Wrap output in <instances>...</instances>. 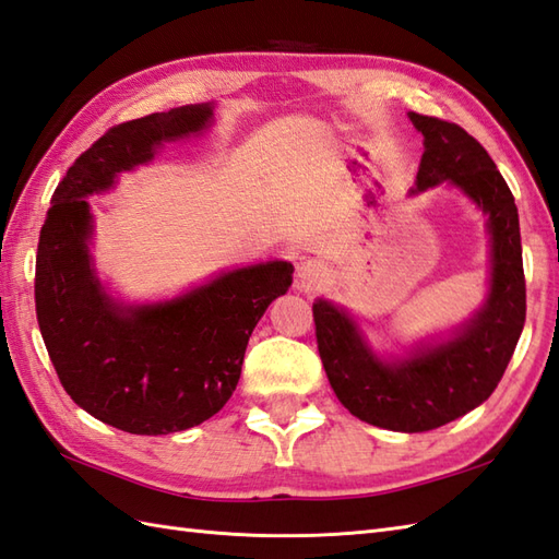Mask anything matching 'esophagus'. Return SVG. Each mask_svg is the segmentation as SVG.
Returning <instances> with one entry per match:
<instances>
[{"mask_svg": "<svg viewBox=\"0 0 559 559\" xmlns=\"http://www.w3.org/2000/svg\"><path fill=\"white\" fill-rule=\"evenodd\" d=\"M323 276H326V266L317 259H305V262L297 264V278H300L302 288H311V285H317Z\"/></svg>", "mask_w": 559, "mask_h": 559, "instance_id": "obj_1", "label": "esophagus"}]
</instances>
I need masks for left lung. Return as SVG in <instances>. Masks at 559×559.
I'll return each instance as SVG.
<instances>
[{
    "label": "left lung",
    "instance_id": "8db88e82",
    "mask_svg": "<svg viewBox=\"0 0 559 559\" xmlns=\"http://www.w3.org/2000/svg\"><path fill=\"white\" fill-rule=\"evenodd\" d=\"M409 121L424 135L412 194L448 183L488 216L490 281L484 305L448 338L419 343L393 359L373 353L343 307L319 297L311 311L323 369L343 407L388 431L421 433L464 417L496 391L524 329L526 283L516 204L496 162L457 123L414 111Z\"/></svg>",
    "mask_w": 559,
    "mask_h": 559
}]
</instances>
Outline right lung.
Listing matches in <instances>:
<instances>
[{"mask_svg":"<svg viewBox=\"0 0 559 559\" xmlns=\"http://www.w3.org/2000/svg\"><path fill=\"white\" fill-rule=\"evenodd\" d=\"M212 123L206 102L109 128L63 176L40 230L35 309L51 365L78 407L126 433L166 436L214 417L236 391L257 321L293 283V264L274 259L171 300L126 305L97 278L87 198Z\"/></svg>","mask_w":559,"mask_h":559,"instance_id":"1","label":"right lung"}]
</instances>
